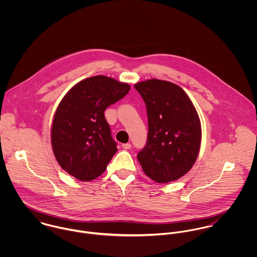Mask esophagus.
Wrapping results in <instances>:
<instances>
[{
  "label": "esophagus",
  "mask_w": 257,
  "mask_h": 257,
  "mask_svg": "<svg viewBox=\"0 0 257 257\" xmlns=\"http://www.w3.org/2000/svg\"><path fill=\"white\" fill-rule=\"evenodd\" d=\"M121 147H122V148H123V149H126V150H127V149H131V147H132V145H131V144H124V145H122Z\"/></svg>",
  "instance_id": "esophagus-1"
}]
</instances>
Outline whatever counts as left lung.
Instances as JSON below:
<instances>
[{
  "instance_id": "obj_1",
  "label": "left lung",
  "mask_w": 257,
  "mask_h": 257,
  "mask_svg": "<svg viewBox=\"0 0 257 257\" xmlns=\"http://www.w3.org/2000/svg\"><path fill=\"white\" fill-rule=\"evenodd\" d=\"M147 105L148 137L138 159L157 183L181 178L195 164L202 140L199 114L178 85L158 79L135 84Z\"/></svg>"
}]
</instances>
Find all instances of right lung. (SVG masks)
<instances>
[{
	"label": "right lung",
	"instance_id": "add662e5",
	"mask_svg": "<svg viewBox=\"0 0 257 257\" xmlns=\"http://www.w3.org/2000/svg\"><path fill=\"white\" fill-rule=\"evenodd\" d=\"M130 90L126 83L98 75L78 82L66 93L51 125V147L64 171L83 182L105 172L117 148L104 111Z\"/></svg>",
	"mask_w": 257,
	"mask_h": 257
}]
</instances>
